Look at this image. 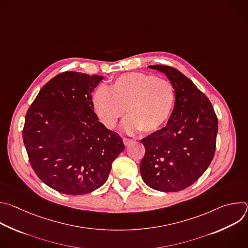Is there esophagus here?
Returning a JSON list of instances; mask_svg holds the SVG:
<instances>
[{
  "label": "esophagus",
  "mask_w": 248,
  "mask_h": 248,
  "mask_svg": "<svg viewBox=\"0 0 248 248\" xmlns=\"http://www.w3.org/2000/svg\"><path fill=\"white\" fill-rule=\"evenodd\" d=\"M123 141H124V143L125 146H128V145H130L133 142V139H130V138H127V137H124Z\"/></svg>",
  "instance_id": "1"
}]
</instances>
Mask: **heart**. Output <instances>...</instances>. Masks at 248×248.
<instances>
[{"label":"heart","instance_id":"heart-1","mask_svg":"<svg viewBox=\"0 0 248 248\" xmlns=\"http://www.w3.org/2000/svg\"><path fill=\"white\" fill-rule=\"evenodd\" d=\"M175 99L170 81L152 75L130 73L114 79L110 89L98 87L92 104L100 122L107 128H115L125 111L127 130L153 133L170 120Z\"/></svg>","mask_w":248,"mask_h":248}]
</instances>
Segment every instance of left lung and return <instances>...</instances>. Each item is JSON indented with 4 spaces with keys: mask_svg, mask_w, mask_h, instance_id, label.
Listing matches in <instances>:
<instances>
[{
    "mask_svg": "<svg viewBox=\"0 0 248 248\" xmlns=\"http://www.w3.org/2000/svg\"><path fill=\"white\" fill-rule=\"evenodd\" d=\"M175 90V105L168 124L141 139L145 155L140 163L144 183L164 192L193 185L214 158L218 118L210 100L180 70L154 64Z\"/></svg>",
    "mask_w": 248,
    "mask_h": 248,
    "instance_id": "left-lung-1",
    "label": "left lung"
}]
</instances>
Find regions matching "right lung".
I'll use <instances>...</instances> for the list:
<instances>
[{
	"instance_id": "add662e5",
	"label": "right lung",
	"mask_w": 248,
	"mask_h": 248,
	"mask_svg": "<svg viewBox=\"0 0 248 248\" xmlns=\"http://www.w3.org/2000/svg\"><path fill=\"white\" fill-rule=\"evenodd\" d=\"M102 79L77 72L59 74L26 113L22 137L30 165L59 192L81 195L99 188L124 149L122 137L106 128L94 112L91 93Z\"/></svg>"
}]
</instances>
